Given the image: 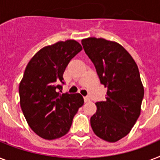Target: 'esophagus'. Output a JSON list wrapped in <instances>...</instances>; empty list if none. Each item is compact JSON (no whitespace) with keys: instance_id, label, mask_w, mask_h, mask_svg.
<instances>
[{"instance_id":"1","label":"esophagus","mask_w":160,"mask_h":160,"mask_svg":"<svg viewBox=\"0 0 160 160\" xmlns=\"http://www.w3.org/2000/svg\"><path fill=\"white\" fill-rule=\"evenodd\" d=\"M84 100H85V102H90V99L88 96H85V97H84Z\"/></svg>"}]
</instances>
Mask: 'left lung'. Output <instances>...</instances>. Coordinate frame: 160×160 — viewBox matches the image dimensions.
Listing matches in <instances>:
<instances>
[{
	"instance_id": "left-lung-1",
	"label": "left lung",
	"mask_w": 160,
	"mask_h": 160,
	"mask_svg": "<svg viewBox=\"0 0 160 160\" xmlns=\"http://www.w3.org/2000/svg\"><path fill=\"white\" fill-rule=\"evenodd\" d=\"M81 43L107 88L106 100L95 103L97 110L90 124L100 139L116 142L129 134L140 114L144 91L139 68L117 42L90 37Z\"/></svg>"
}]
</instances>
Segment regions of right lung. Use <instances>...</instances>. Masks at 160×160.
<instances>
[{
	"mask_svg": "<svg viewBox=\"0 0 160 160\" xmlns=\"http://www.w3.org/2000/svg\"><path fill=\"white\" fill-rule=\"evenodd\" d=\"M81 50L75 40L58 41L40 50L26 65L19 85L20 104L29 126L43 139L67 134L73 118L84 105L80 94L59 92L65 68Z\"/></svg>",
	"mask_w": 160,
	"mask_h": 160,
	"instance_id": "obj_1",
	"label": "right lung"
}]
</instances>
